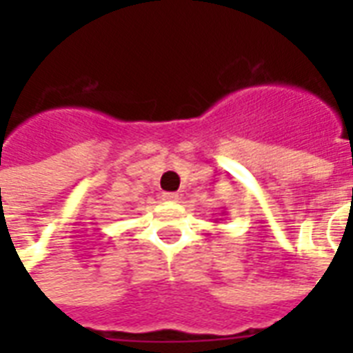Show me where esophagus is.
<instances>
[{"mask_svg":"<svg viewBox=\"0 0 353 353\" xmlns=\"http://www.w3.org/2000/svg\"><path fill=\"white\" fill-rule=\"evenodd\" d=\"M177 198H179V196H177L176 192H165V194H163V199H166V201H177Z\"/></svg>","mask_w":353,"mask_h":353,"instance_id":"34e87169","label":"esophagus"}]
</instances>
